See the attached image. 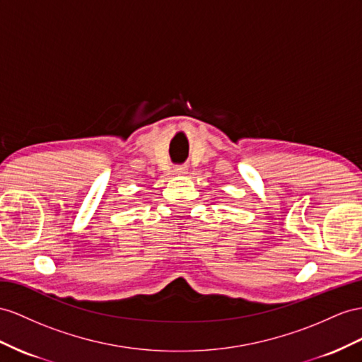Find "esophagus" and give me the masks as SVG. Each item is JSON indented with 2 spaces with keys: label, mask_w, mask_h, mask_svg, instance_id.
<instances>
[{
  "label": "esophagus",
  "mask_w": 362,
  "mask_h": 362,
  "mask_svg": "<svg viewBox=\"0 0 362 362\" xmlns=\"http://www.w3.org/2000/svg\"><path fill=\"white\" fill-rule=\"evenodd\" d=\"M187 171H188L187 165H177L174 168V174H177V175H185V174H187Z\"/></svg>",
  "instance_id": "34e87169"
}]
</instances>
